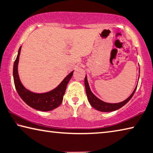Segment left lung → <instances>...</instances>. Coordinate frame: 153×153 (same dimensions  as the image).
<instances>
[{"label":"left lung","mask_w":153,"mask_h":153,"mask_svg":"<svg viewBox=\"0 0 153 153\" xmlns=\"http://www.w3.org/2000/svg\"><path fill=\"white\" fill-rule=\"evenodd\" d=\"M84 84H85V88H86V92L87 94L88 99V101L90 104L91 105L93 108H94L95 109H97L99 111H102V112H110V111H116L122 107L123 106L125 105L127 102H128L129 100L131 99V97H133V95L136 90L137 86L135 88L134 92H132L129 97L127 98L126 100H123V102H119V103H108L105 102L102 100H100L99 98H97L96 96L93 94L91 90H90L88 82L87 79V76H86L84 79Z\"/></svg>","instance_id":"left-lung-1"}]
</instances>
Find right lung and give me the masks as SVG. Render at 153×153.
I'll return each mask as SVG.
<instances>
[{"mask_svg": "<svg viewBox=\"0 0 153 153\" xmlns=\"http://www.w3.org/2000/svg\"><path fill=\"white\" fill-rule=\"evenodd\" d=\"M22 46L18 51L17 56L13 65V79L15 88L22 99L33 108L41 111H49L57 108L63 101L67 85L73 76L74 71L67 75L59 86L55 89L45 93L31 92L23 86L18 74V63Z\"/></svg>", "mask_w": 153, "mask_h": 153, "instance_id": "add662e5", "label": "right lung"}]
</instances>
